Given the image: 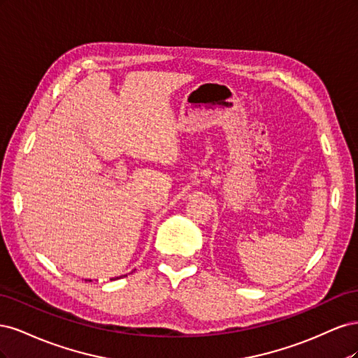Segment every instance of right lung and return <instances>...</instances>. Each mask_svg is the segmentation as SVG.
Wrapping results in <instances>:
<instances>
[{
	"label": "right lung",
	"instance_id": "add662e5",
	"mask_svg": "<svg viewBox=\"0 0 358 358\" xmlns=\"http://www.w3.org/2000/svg\"><path fill=\"white\" fill-rule=\"evenodd\" d=\"M110 280H112V279H110Z\"/></svg>",
	"mask_w": 358,
	"mask_h": 358
}]
</instances>
